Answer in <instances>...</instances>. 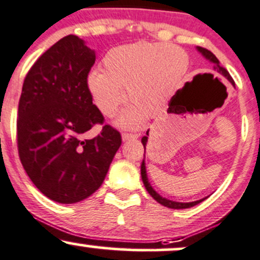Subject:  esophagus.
<instances>
[{"label": "esophagus", "mask_w": 260, "mask_h": 260, "mask_svg": "<svg viewBox=\"0 0 260 260\" xmlns=\"http://www.w3.org/2000/svg\"><path fill=\"white\" fill-rule=\"evenodd\" d=\"M138 137V133H123V135H122V139H123V141H129V139H137Z\"/></svg>", "instance_id": "1"}]
</instances>
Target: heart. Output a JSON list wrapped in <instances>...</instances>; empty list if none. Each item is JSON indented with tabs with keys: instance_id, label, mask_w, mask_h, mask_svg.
Segmentation results:
<instances>
[{
	"instance_id": "b5f03b06",
	"label": "heart",
	"mask_w": 260,
	"mask_h": 260,
	"mask_svg": "<svg viewBox=\"0 0 260 260\" xmlns=\"http://www.w3.org/2000/svg\"><path fill=\"white\" fill-rule=\"evenodd\" d=\"M187 65L186 53L176 45L139 42L108 51L104 70L91 71L87 85L95 104L107 117L115 116L123 104L125 88L132 104L119 123L139 127L149 116V111L174 95Z\"/></svg>"
}]
</instances>
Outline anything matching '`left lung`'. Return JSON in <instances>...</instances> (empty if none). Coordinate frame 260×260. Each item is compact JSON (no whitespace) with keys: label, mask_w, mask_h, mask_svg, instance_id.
<instances>
[{"label":"left lung","mask_w":260,"mask_h":260,"mask_svg":"<svg viewBox=\"0 0 260 260\" xmlns=\"http://www.w3.org/2000/svg\"><path fill=\"white\" fill-rule=\"evenodd\" d=\"M198 50L205 56V58L207 59V60H210L211 62H212L213 69H215L216 73L219 74V76H222V78H226L228 81L231 82V84L235 85V81H233V79L231 78L230 73H228V71L224 69L223 67H221V65H219L218 59L216 58L215 54H213L212 51L207 50L206 48H202V47H198ZM148 132H149V131H147V136H144L143 138H142V143H143V147H144V153H145V145H147V142H148V136H149L148 135ZM141 175H142V180H143L145 189H147L148 192H149V195L152 196V198L155 200L156 202H159V204L162 205V206H165V207H169V209H190V207L195 206V205L200 204V202L204 201L205 200V199H201V200H198V201H193V202H176V201H172V200L162 198V196L159 195V193L153 189L149 180H148L144 159H143V161H142V165H141Z\"/></svg>","instance_id":"8db88e82"}]
</instances>
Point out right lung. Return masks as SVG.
I'll return each instance as SVG.
<instances>
[{
	"instance_id": "obj_1",
	"label": "right lung",
	"mask_w": 260,
	"mask_h": 260,
	"mask_svg": "<svg viewBox=\"0 0 260 260\" xmlns=\"http://www.w3.org/2000/svg\"><path fill=\"white\" fill-rule=\"evenodd\" d=\"M95 51L79 37H64L39 56L25 76L18 104L17 145L25 173L47 198L75 204L104 182L121 147V133L104 124L87 76Z\"/></svg>"
}]
</instances>
